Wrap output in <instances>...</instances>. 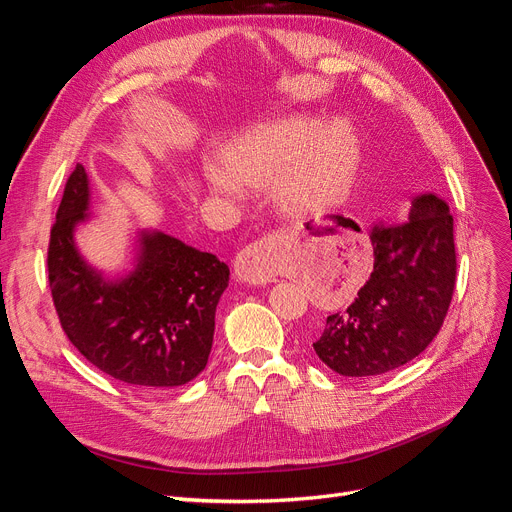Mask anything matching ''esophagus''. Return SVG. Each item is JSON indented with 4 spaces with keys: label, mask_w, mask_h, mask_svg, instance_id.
Here are the masks:
<instances>
[{
    "label": "esophagus",
    "mask_w": 512,
    "mask_h": 512,
    "mask_svg": "<svg viewBox=\"0 0 512 512\" xmlns=\"http://www.w3.org/2000/svg\"><path fill=\"white\" fill-rule=\"evenodd\" d=\"M277 250V237H262L247 245L245 250L237 256L235 262V273L239 280L247 284H269L275 280V256Z\"/></svg>",
    "instance_id": "34e87169"
}]
</instances>
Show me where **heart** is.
Listing matches in <instances>:
<instances>
[{
  "label": "heart",
  "mask_w": 512,
  "mask_h": 512,
  "mask_svg": "<svg viewBox=\"0 0 512 512\" xmlns=\"http://www.w3.org/2000/svg\"><path fill=\"white\" fill-rule=\"evenodd\" d=\"M220 162L203 166L213 194L239 198L243 185H271L275 205L290 218L337 207L348 196L359 164V145L346 123L286 119L230 141Z\"/></svg>",
  "instance_id": "obj_1"
}]
</instances>
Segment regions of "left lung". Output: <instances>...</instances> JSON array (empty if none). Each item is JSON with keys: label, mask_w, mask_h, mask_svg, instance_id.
I'll use <instances>...</instances> for the list:
<instances>
[{"label": "left lung", "mask_w": 512, "mask_h": 512, "mask_svg": "<svg viewBox=\"0 0 512 512\" xmlns=\"http://www.w3.org/2000/svg\"><path fill=\"white\" fill-rule=\"evenodd\" d=\"M453 215L442 198H414L410 220L371 230L374 271L346 312L312 344L342 376H380L410 363L442 329L457 280Z\"/></svg>", "instance_id": "8db88e82"}]
</instances>
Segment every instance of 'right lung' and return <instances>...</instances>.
I'll use <instances>...</instances> for the list:
<instances>
[{
	"instance_id": "add662e5",
	"label": "right lung",
	"mask_w": 512,
	"mask_h": 512,
	"mask_svg": "<svg viewBox=\"0 0 512 512\" xmlns=\"http://www.w3.org/2000/svg\"><path fill=\"white\" fill-rule=\"evenodd\" d=\"M87 203V175L76 164L46 252L53 305L70 344L119 382L170 389L194 380L209 361L228 267L213 254L153 232L143 235L136 271L106 282L85 265L72 241Z\"/></svg>"
}]
</instances>
